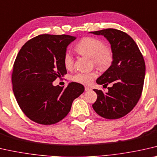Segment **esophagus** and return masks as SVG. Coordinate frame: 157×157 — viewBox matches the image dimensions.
<instances>
[{
	"label": "esophagus",
	"mask_w": 157,
	"mask_h": 157,
	"mask_svg": "<svg viewBox=\"0 0 157 157\" xmlns=\"http://www.w3.org/2000/svg\"><path fill=\"white\" fill-rule=\"evenodd\" d=\"M85 91H90V90H92V89H91V87H90V86H86L85 87Z\"/></svg>",
	"instance_id": "1"
}]
</instances>
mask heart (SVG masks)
Segmentation results:
<instances>
[{
    "instance_id": "1",
    "label": "heart",
    "mask_w": 157,
    "mask_h": 157,
    "mask_svg": "<svg viewBox=\"0 0 157 157\" xmlns=\"http://www.w3.org/2000/svg\"><path fill=\"white\" fill-rule=\"evenodd\" d=\"M75 50L79 54L92 58L96 66L100 69L108 68L113 60V53L109 46H104V42L94 37H85L76 44ZM63 64L67 70H72L74 65V60L69 53H66L63 57ZM97 72H78L73 76L72 80L76 82L89 85L94 79L97 78Z\"/></svg>"
}]
</instances>
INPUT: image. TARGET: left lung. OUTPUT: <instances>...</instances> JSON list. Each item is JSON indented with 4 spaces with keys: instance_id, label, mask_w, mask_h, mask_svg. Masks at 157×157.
<instances>
[{
    "instance_id": "obj_1",
    "label": "left lung",
    "mask_w": 157,
    "mask_h": 157,
    "mask_svg": "<svg viewBox=\"0 0 157 157\" xmlns=\"http://www.w3.org/2000/svg\"><path fill=\"white\" fill-rule=\"evenodd\" d=\"M90 33L104 36L113 53L111 66L97 79L99 85L111 86L105 93L94 90L97 99L92 107L104 118H122L132 111L141 97L145 76L143 56L135 41L122 31L106 29Z\"/></svg>"
}]
</instances>
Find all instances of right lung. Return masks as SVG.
Segmentation results:
<instances>
[{
    "label": "right lung",
    "mask_w": 157,
    "mask_h": 157,
    "mask_svg": "<svg viewBox=\"0 0 157 157\" xmlns=\"http://www.w3.org/2000/svg\"><path fill=\"white\" fill-rule=\"evenodd\" d=\"M75 39L70 35L41 34L19 51L12 73L13 90L19 106L30 120L42 125L59 122L85 91L82 85L73 82L65 89L53 85L56 78L67 73L63 57Z\"/></svg>",
    "instance_id": "add662e5"
}]
</instances>
